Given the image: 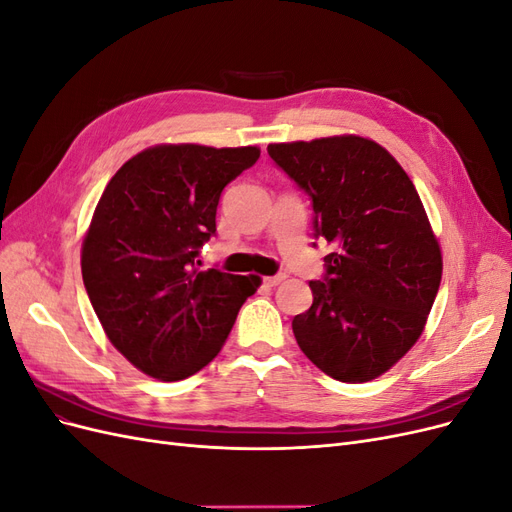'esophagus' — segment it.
Here are the masks:
<instances>
[{"label":"esophagus","mask_w":512,"mask_h":512,"mask_svg":"<svg viewBox=\"0 0 512 512\" xmlns=\"http://www.w3.org/2000/svg\"><path fill=\"white\" fill-rule=\"evenodd\" d=\"M286 280V275L284 273H280V275H271V277H265V286H277L280 282H284Z\"/></svg>","instance_id":"esophagus-1"}]
</instances>
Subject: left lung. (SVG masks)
Here are the masks:
<instances>
[{"mask_svg": "<svg viewBox=\"0 0 512 512\" xmlns=\"http://www.w3.org/2000/svg\"><path fill=\"white\" fill-rule=\"evenodd\" d=\"M312 200L314 235L333 245L314 303L294 316L299 348L339 382L389 371L421 337L442 280V254L414 183L363 136L267 147Z\"/></svg>", "mask_w": 512, "mask_h": 512, "instance_id": "left-lung-1", "label": "left lung"}]
</instances>
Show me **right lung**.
<instances>
[{"mask_svg":"<svg viewBox=\"0 0 512 512\" xmlns=\"http://www.w3.org/2000/svg\"><path fill=\"white\" fill-rule=\"evenodd\" d=\"M258 158V147L158 145L108 181L83 241V284L106 337L143 374L175 382L209 365L260 286L198 269L222 190Z\"/></svg>","mask_w":512,"mask_h":512,"instance_id":"obj_1","label":"right lung"}]
</instances>
